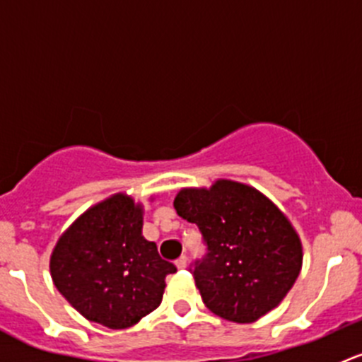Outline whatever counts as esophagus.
<instances>
[{"instance_id":"esophagus-1","label":"esophagus","mask_w":362,"mask_h":362,"mask_svg":"<svg viewBox=\"0 0 362 362\" xmlns=\"http://www.w3.org/2000/svg\"><path fill=\"white\" fill-rule=\"evenodd\" d=\"M175 264H177V268H185V266H187V257H185V255H180V257L177 259V261H175Z\"/></svg>"}]
</instances>
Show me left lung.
Instances as JSON below:
<instances>
[{
    "instance_id": "obj_1",
    "label": "left lung",
    "mask_w": 362,
    "mask_h": 362,
    "mask_svg": "<svg viewBox=\"0 0 362 362\" xmlns=\"http://www.w3.org/2000/svg\"><path fill=\"white\" fill-rule=\"evenodd\" d=\"M173 204L206 245L191 273L210 312L249 324L280 305L301 272L303 247L276 204L233 180L182 189Z\"/></svg>"
}]
</instances>
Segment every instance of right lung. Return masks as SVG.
<instances>
[{
    "label": "right lung",
    "mask_w": 362,
    "mask_h": 362,
    "mask_svg": "<svg viewBox=\"0 0 362 362\" xmlns=\"http://www.w3.org/2000/svg\"><path fill=\"white\" fill-rule=\"evenodd\" d=\"M144 208L126 194L94 204L63 233L50 255L54 286L90 322L126 329L160 305L177 272L141 236Z\"/></svg>",
    "instance_id": "add662e5"
}]
</instances>
